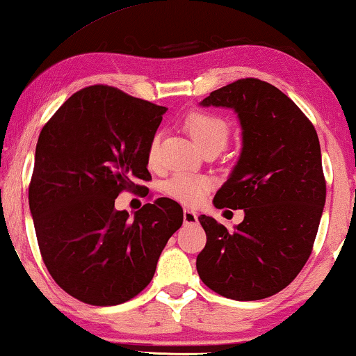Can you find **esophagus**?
Here are the masks:
<instances>
[{"instance_id":"34e87169","label":"esophagus","mask_w":356,"mask_h":356,"mask_svg":"<svg viewBox=\"0 0 356 356\" xmlns=\"http://www.w3.org/2000/svg\"><path fill=\"white\" fill-rule=\"evenodd\" d=\"M183 220H184V225H196V223H197V213L191 211V209H184V211H183Z\"/></svg>"}]
</instances>
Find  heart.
I'll use <instances>...</instances> for the list:
<instances>
[{
	"label": "heart",
	"instance_id": "1",
	"mask_svg": "<svg viewBox=\"0 0 356 356\" xmlns=\"http://www.w3.org/2000/svg\"><path fill=\"white\" fill-rule=\"evenodd\" d=\"M184 128L202 150L217 149L222 150L230 138V124L225 118L216 113L202 110L189 111L184 118ZM160 150V134H154L147 145V160L150 165L157 163ZM212 188V179L204 175L193 173H175L163 184V191L175 201L196 206L206 197L209 189Z\"/></svg>",
	"mask_w": 356,
	"mask_h": 356
}]
</instances>
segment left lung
I'll return each instance as SVG.
<instances>
[{
    "mask_svg": "<svg viewBox=\"0 0 356 356\" xmlns=\"http://www.w3.org/2000/svg\"><path fill=\"white\" fill-rule=\"evenodd\" d=\"M202 105L233 108L240 118V160L213 204L245 209V220L228 232L199 217L207 241L197 274L225 298H267L293 282L313 251L325 202L318 133L293 100L256 77L211 92Z\"/></svg>",
    "mask_w": 356,
    "mask_h": 356,
    "instance_id": "left-lung-1",
    "label": "left lung"
}]
</instances>
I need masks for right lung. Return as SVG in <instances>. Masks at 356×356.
Masks as SVG:
<instances>
[{
  "mask_svg": "<svg viewBox=\"0 0 356 356\" xmlns=\"http://www.w3.org/2000/svg\"><path fill=\"white\" fill-rule=\"evenodd\" d=\"M167 111L116 87L72 94L38 136L29 184L33 227L53 280L82 303L113 306L152 280L183 209L168 197L129 217L115 199L147 196V145Z\"/></svg>",
  "mask_w": 356,
  "mask_h": 356,
  "instance_id": "add662e5",
  "label": "right lung"
}]
</instances>
